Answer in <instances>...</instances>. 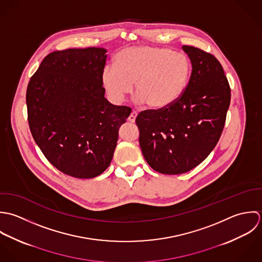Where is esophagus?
<instances>
[{
    "mask_svg": "<svg viewBox=\"0 0 262 262\" xmlns=\"http://www.w3.org/2000/svg\"><path fill=\"white\" fill-rule=\"evenodd\" d=\"M137 115H138V112L134 110V111L130 113V115L128 116V121L135 122V121H136V118H137Z\"/></svg>",
    "mask_w": 262,
    "mask_h": 262,
    "instance_id": "esophagus-1",
    "label": "esophagus"
}]
</instances>
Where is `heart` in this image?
Masks as SVG:
<instances>
[{
  "label": "heart",
  "instance_id": "obj_1",
  "mask_svg": "<svg viewBox=\"0 0 262 262\" xmlns=\"http://www.w3.org/2000/svg\"><path fill=\"white\" fill-rule=\"evenodd\" d=\"M190 73L191 63L184 53L141 46L117 53L114 64H108L102 70L101 81L114 102H121L132 93L136 82L138 102L163 109L181 96Z\"/></svg>",
  "mask_w": 262,
  "mask_h": 262
}]
</instances>
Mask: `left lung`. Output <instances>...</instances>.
I'll return each mask as SVG.
<instances>
[{
  "label": "left lung",
  "instance_id": "obj_1",
  "mask_svg": "<svg viewBox=\"0 0 262 262\" xmlns=\"http://www.w3.org/2000/svg\"><path fill=\"white\" fill-rule=\"evenodd\" d=\"M192 64L181 96L163 109L139 113L140 146L159 173L176 175L200 165L217 144L231 100V89L220 61L201 49L183 46Z\"/></svg>",
  "mask_w": 262,
  "mask_h": 262
}]
</instances>
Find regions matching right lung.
I'll return each mask as SVG.
<instances>
[{
    "label": "right lung",
    "instance_id": "1",
    "mask_svg": "<svg viewBox=\"0 0 262 262\" xmlns=\"http://www.w3.org/2000/svg\"><path fill=\"white\" fill-rule=\"evenodd\" d=\"M101 48L48 54L26 92L31 135L57 170L87 179L103 173L113 157L118 130L132 112L104 98Z\"/></svg>",
    "mask_w": 262,
    "mask_h": 262
}]
</instances>
